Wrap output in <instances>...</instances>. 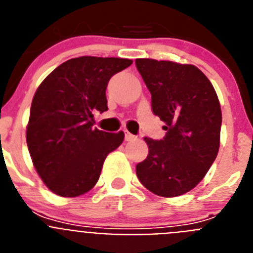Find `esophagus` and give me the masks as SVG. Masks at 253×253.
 I'll list each match as a JSON object with an SVG mask.
<instances>
[{"label": "esophagus", "mask_w": 253, "mask_h": 253, "mask_svg": "<svg viewBox=\"0 0 253 253\" xmlns=\"http://www.w3.org/2000/svg\"><path fill=\"white\" fill-rule=\"evenodd\" d=\"M135 139H137L135 135L130 134L129 131H125V140H126V142H131V140H135Z\"/></svg>", "instance_id": "esophagus-1"}]
</instances>
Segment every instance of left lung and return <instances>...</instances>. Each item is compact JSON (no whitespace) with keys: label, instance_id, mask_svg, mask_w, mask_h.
Listing matches in <instances>:
<instances>
[{"label":"left lung","instance_id":"1","mask_svg":"<svg viewBox=\"0 0 253 253\" xmlns=\"http://www.w3.org/2000/svg\"><path fill=\"white\" fill-rule=\"evenodd\" d=\"M135 66L152 95V110L167 130L162 140L144 138L148 156L137 165V176L156 195H184L205 177L218 154L222 126L218 96L193 64L138 58Z\"/></svg>","mask_w":253,"mask_h":253}]
</instances>
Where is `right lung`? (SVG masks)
I'll return each mask as SVG.
<instances>
[{
  "label": "right lung",
  "instance_id": "1",
  "mask_svg": "<svg viewBox=\"0 0 253 253\" xmlns=\"http://www.w3.org/2000/svg\"><path fill=\"white\" fill-rule=\"evenodd\" d=\"M133 63L125 58L84 55L49 73L33 97L26 143L35 171L51 193L76 198L99 181L106 156L124 131L93 128V113L107 110V82Z\"/></svg>",
  "mask_w": 253,
  "mask_h": 253
}]
</instances>
